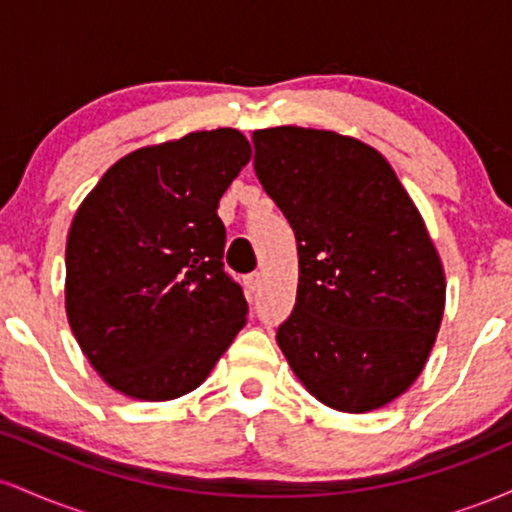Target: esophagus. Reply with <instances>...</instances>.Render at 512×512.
<instances>
[{
    "mask_svg": "<svg viewBox=\"0 0 512 512\" xmlns=\"http://www.w3.org/2000/svg\"><path fill=\"white\" fill-rule=\"evenodd\" d=\"M260 286H262V274L260 272H252V274L245 276V289H248L250 293L260 291Z\"/></svg>",
    "mask_w": 512,
    "mask_h": 512,
    "instance_id": "1",
    "label": "esophagus"
}]
</instances>
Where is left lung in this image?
Instances as JSON below:
<instances>
[{"instance_id":"8db88e82","label":"left lung","mask_w":512,"mask_h":512,"mask_svg":"<svg viewBox=\"0 0 512 512\" xmlns=\"http://www.w3.org/2000/svg\"><path fill=\"white\" fill-rule=\"evenodd\" d=\"M252 144L298 245L296 305L276 342L327 407H385L424 370L445 310L419 209L383 154L354 137L286 125L257 129Z\"/></svg>"}]
</instances>
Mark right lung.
Instances as JSON below:
<instances>
[{
	"label": "right lung",
	"mask_w": 512,
	"mask_h": 512,
	"mask_svg": "<svg viewBox=\"0 0 512 512\" xmlns=\"http://www.w3.org/2000/svg\"><path fill=\"white\" fill-rule=\"evenodd\" d=\"M252 156L238 129L190 132L108 168L67 238L69 327L113 390L144 402L192 392L248 322L223 272L219 199Z\"/></svg>",
	"instance_id": "1"
}]
</instances>
